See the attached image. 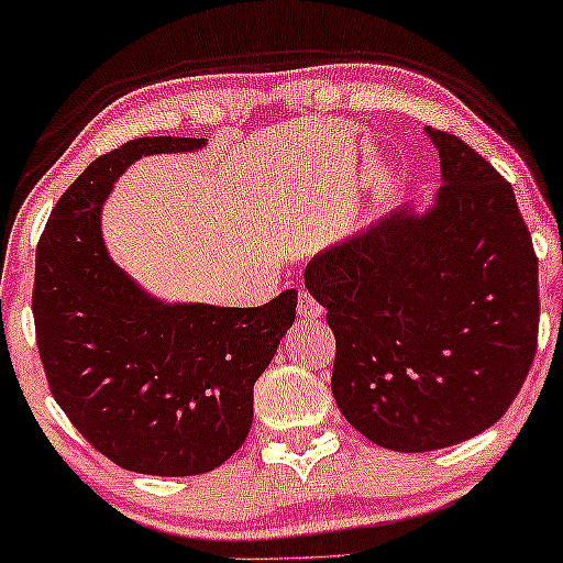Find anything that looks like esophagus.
Segmentation results:
<instances>
[{
  "mask_svg": "<svg viewBox=\"0 0 563 563\" xmlns=\"http://www.w3.org/2000/svg\"><path fill=\"white\" fill-rule=\"evenodd\" d=\"M297 312H299V318L314 320V318H320V314H322V305L310 295V291H299Z\"/></svg>",
  "mask_w": 563,
  "mask_h": 563,
  "instance_id": "34e87169",
  "label": "esophagus"
}]
</instances>
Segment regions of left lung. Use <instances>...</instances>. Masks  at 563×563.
<instances>
[{
	"instance_id": "left-lung-1",
	"label": "left lung",
	"mask_w": 563,
	"mask_h": 563,
	"mask_svg": "<svg viewBox=\"0 0 563 563\" xmlns=\"http://www.w3.org/2000/svg\"><path fill=\"white\" fill-rule=\"evenodd\" d=\"M443 187L330 245L305 287L335 335L333 397L382 449L422 453L503 418L538 343V258L510 181L426 128Z\"/></svg>"
}]
</instances>
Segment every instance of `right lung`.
<instances>
[{"label":"right lung","mask_w":563,"mask_h":563,"mask_svg":"<svg viewBox=\"0 0 563 563\" xmlns=\"http://www.w3.org/2000/svg\"><path fill=\"white\" fill-rule=\"evenodd\" d=\"M205 143L135 137L91 161L35 253V338L53 397L99 453L137 474L225 464L251 430L253 384L295 322V289L261 307L168 305L107 253L99 210L114 179L141 156Z\"/></svg>","instance_id":"right-lung-1"}]
</instances>
